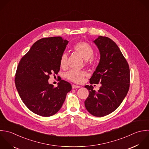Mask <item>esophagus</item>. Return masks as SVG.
Segmentation results:
<instances>
[{"mask_svg": "<svg viewBox=\"0 0 149 149\" xmlns=\"http://www.w3.org/2000/svg\"><path fill=\"white\" fill-rule=\"evenodd\" d=\"M72 89H77V88H81V86H78V85H72Z\"/></svg>", "mask_w": 149, "mask_h": 149, "instance_id": "34e87169", "label": "esophagus"}]
</instances>
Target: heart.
Listing matches in <instances>:
<instances>
[{
	"instance_id": "heart-1",
	"label": "heart",
	"mask_w": 149,
	"mask_h": 149,
	"mask_svg": "<svg viewBox=\"0 0 149 149\" xmlns=\"http://www.w3.org/2000/svg\"><path fill=\"white\" fill-rule=\"evenodd\" d=\"M73 50L79 53L86 63H92L93 62V56L94 54L93 47L88 42L85 41H79L75 43L72 47ZM68 56L66 53H63L60 59V66L63 69L67 67ZM86 73L84 71H78L71 70L65 74V77L68 80L77 83L81 84L84 81Z\"/></svg>"
}]
</instances>
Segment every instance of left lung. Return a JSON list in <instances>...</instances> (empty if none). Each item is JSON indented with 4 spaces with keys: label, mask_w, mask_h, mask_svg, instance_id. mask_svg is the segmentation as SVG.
I'll return each instance as SVG.
<instances>
[{
    "label": "left lung",
    "mask_w": 149,
    "mask_h": 149,
    "mask_svg": "<svg viewBox=\"0 0 149 149\" xmlns=\"http://www.w3.org/2000/svg\"><path fill=\"white\" fill-rule=\"evenodd\" d=\"M94 43L100 59L90 78L91 85L101 84L98 91L92 85L85 87L89 96L85 101L88 111L96 117H103L115 111L127 96L130 85V70L127 61L118 46L110 38L100 36Z\"/></svg>",
    "instance_id": "left-lung-1"
}]
</instances>
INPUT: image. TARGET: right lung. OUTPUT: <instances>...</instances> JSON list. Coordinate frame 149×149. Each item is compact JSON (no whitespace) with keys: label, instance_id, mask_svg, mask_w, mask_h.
Returning a JSON list of instances; mask_svg holds the SVG:
<instances>
[{"label":"right lung","instance_id":"obj_1","mask_svg":"<svg viewBox=\"0 0 149 149\" xmlns=\"http://www.w3.org/2000/svg\"><path fill=\"white\" fill-rule=\"evenodd\" d=\"M68 41L61 36L42 38L20 60L15 84L25 105L33 113L50 117L61 109L71 85L60 80L57 87L48 83L49 75L60 71V59Z\"/></svg>","mask_w":149,"mask_h":149}]
</instances>
